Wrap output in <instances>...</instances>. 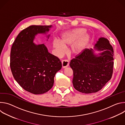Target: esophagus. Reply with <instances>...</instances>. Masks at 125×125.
<instances>
[{
    "label": "esophagus",
    "mask_w": 125,
    "mask_h": 125,
    "mask_svg": "<svg viewBox=\"0 0 125 125\" xmlns=\"http://www.w3.org/2000/svg\"><path fill=\"white\" fill-rule=\"evenodd\" d=\"M62 63V66L63 68L68 67L69 65V62L67 60H63L61 61Z\"/></svg>",
    "instance_id": "obj_1"
}]
</instances>
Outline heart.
Segmentation results:
<instances>
[{
	"instance_id": "obj_1",
	"label": "heart",
	"mask_w": 125,
	"mask_h": 125,
	"mask_svg": "<svg viewBox=\"0 0 125 125\" xmlns=\"http://www.w3.org/2000/svg\"><path fill=\"white\" fill-rule=\"evenodd\" d=\"M84 29H76L63 33L60 40H54L53 44L58 56L63 55L65 52V47L71 45L70 52L73 55H78L85 48L90 40V35L85 33Z\"/></svg>"
}]
</instances>
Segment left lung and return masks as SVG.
<instances>
[{"label": "left lung", "instance_id": "left-lung-1", "mask_svg": "<svg viewBox=\"0 0 125 125\" xmlns=\"http://www.w3.org/2000/svg\"><path fill=\"white\" fill-rule=\"evenodd\" d=\"M94 48L103 52L98 56L94 54L92 49L85 48L70 63L73 71V86L82 93L98 92L112 78L114 65L112 46L107 39L100 38Z\"/></svg>", "mask_w": 125, "mask_h": 125}]
</instances>
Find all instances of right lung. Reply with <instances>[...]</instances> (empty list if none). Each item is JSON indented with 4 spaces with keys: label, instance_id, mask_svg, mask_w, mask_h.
<instances>
[{
    "label": "right lung",
    "instance_id": "obj_1",
    "mask_svg": "<svg viewBox=\"0 0 125 125\" xmlns=\"http://www.w3.org/2000/svg\"><path fill=\"white\" fill-rule=\"evenodd\" d=\"M51 27L32 25L24 29L11 47L10 66L12 75L23 89L34 94L50 90L55 74L62 68L60 59L49 53L44 44L33 43L35 35L45 33Z\"/></svg>",
    "mask_w": 125,
    "mask_h": 125
}]
</instances>
